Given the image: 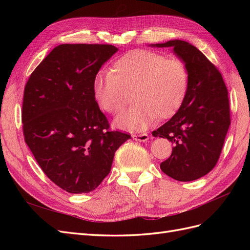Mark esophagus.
Returning <instances> with one entry per match:
<instances>
[{"label": "esophagus", "instance_id": "1", "mask_svg": "<svg viewBox=\"0 0 250 250\" xmlns=\"http://www.w3.org/2000/svg\"><path fill=\"white\" fill-rule=\"evenodd\" d=\"M132 138L137 142H147L149 140V135L147 133H139V134H133Z\"/></svg>", "mask_w": 250, "mask_h": 250}]
</instances>
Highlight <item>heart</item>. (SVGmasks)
Listing matches in <instances>:
<instances>
[{"instance_id":"b5f03b06","label":"heart","mask_w":250,"mask_h":250,"mask_svg":"<svg viewBox=\"0 0 250 250\" xmlns=\"http://www.w3.org/2000/svg\"><path fill=\"white\" fill-rule=\"evenodd\" d=\"M188 89V71L178 58L149 50H131L112 63L111 72H98L93 94L109 115L125 108L131 92L135 104L116 120L124 129L144 130L155 121L169 119L183 105Z\"/></svg>"}]
</instances>
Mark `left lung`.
Here are the masks:
<instances>
[{
    "instance_id": "obj_1",
    "label": "left lung",
    "mask_w": 250,
    "mask_h": 250,
    "mask_svg": "<svg viewBox=\"0 0 250 250\" xmlns=\"http://www.w3.org/2000/svg\"><path fill=\"white\" fill-rule=\"evenodd\" d=\"M152 47H172L188 71V89L183 105L152 132L174 145L161 169L178 181L198 179L213 170L220 157L230 125L228 88L216 65L193 44L175 40Z\"/></svg>"
}]
</instances>
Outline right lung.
<instances>
[{
    "instance_id": "1",
    "label": "right lung",
    "mask_w": 250,
    "mask_h": 250,
    "mask_svg": "<svg viewBox=\"0 0 250 250\" xmlns=\"http://www.w3.org/2000/svg\"><path fill=\"white\" fill-rule=\"evenodd\" d=\"M118 49L64 43L30 75L21 107L22 133L37 164L59 188L88 193L110 172L117 149L130 134L109 130L93 80Z\"/></svg>"
}]
</instances>
